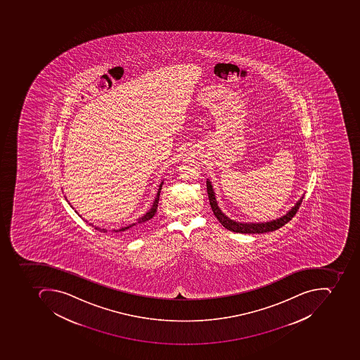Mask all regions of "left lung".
<instances>
[{
	"instance_id": "left-lung-1",
	"label": "left lung",
	"mask_w": 360,
	"mask_h": 360,
	"mask_svg": "<svg viewBox=\"0 0 360 360\" xmlns=\"http://www.w3.org/2000/svg\"><path fill=\"white\" fill-rule=\"evenodd\" d=\"M207 193H208V198H210V207L214 216L219 220L220 224L224 226L226 229L230 231L239 232V233H264V232L274 231L278 228L283 227L284 224H288L292 218L295 216L296 212L299 210L300 205L303 200L304 196L296 202V204L288 210L285 214L281 216L276 219L270 220L266 222H240L231 219L228 217L227 214H224L218 206L217 198L214 195V186L210 179H207Z\"/></svg>"
}]
</instances>
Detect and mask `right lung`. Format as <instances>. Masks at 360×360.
Masks as SVG:
<instances>
[{
    "mask_svg": "<svg viewBox=\"0 0 360 360\" xmlns=\"http://www.w3.org/2000/svg\"><path fill=\"white\" fill-rule=\"evenodd\" d=\"M163 183L164 181H162V183L160 184V185H158V193H156V196L155 199H154L153 204H152V206H150V210H148V212H146V214H143V216H141V217H139L138 219H136V222H133V224H128V226H125V227L119 228V229H113L112 231L121 232V233H127V235H129V233H133V232H136V230L140 229V228L142 227L143 224H146V222H148V220L150 219V218H153L154 214H155L156 210H158V198H160V193H161V189L162 186H163ZM67 202H68V200H67ZM68 204L70 205V202H68ZM70 207H72V205H70ZM72 210H74V208H72ZM75 212H76V210H75ZM77 214H78V212H77ZM79 217H82L80 214ZM84 221L88 222L87 220H84ZM89 224L90 226H92V227H95V229L99 230V231L107 232V229H103V228L96 227V226H94V224Z\"/></svg>",
    "mask_w": 360,
    "mask_h": 360,
    "instance_id": "right-lung-1",
    "label": "right lung"
}]
</instances>
